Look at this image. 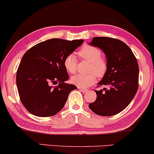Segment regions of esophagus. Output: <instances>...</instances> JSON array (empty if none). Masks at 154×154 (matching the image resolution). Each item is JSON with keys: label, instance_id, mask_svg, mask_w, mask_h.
<instances>
[{"label": "esophagus", "instance_id": "obj_1", "mask_svg": "<svg viewBox=\"0 0 154 154\" xmlns=\"http://www.w3.org/2000/svg\"><path fill=\"white\" fill-rule=\"evenodd\" d=\"M78 88L79 89V91H81L82 93H87L88 91V89H85V88Z\"/></svg>", "mask_w": 154, "mask_h": 154}]
</instances>
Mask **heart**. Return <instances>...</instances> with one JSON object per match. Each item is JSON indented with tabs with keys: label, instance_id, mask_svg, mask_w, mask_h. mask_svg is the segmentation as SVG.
Masks as SVG:
<instances>
[{
	"label": "heart",
	"instance_id": "obj_1",
	"mask_svg": "<svg viewBox=\"0 0 154 154\" xmlns=\"http://www.w3.org/2000/svg\"><path fill=\"white\" fill-rule=\"evenodd\" d=\"M79 55L90 63L87 74H76L71 77V81L73 84L79 88H87L95 83L97 77L101 78L105 74L107 69V61L100 57L101 51L98 48L85 45L80 49ZM65 69L71 73L76 71L77 59L74 54H69L65 57L63 61Z\"/></svg>",
	"mask_w": 154,
	"mask_h": 154
}]
</instances>
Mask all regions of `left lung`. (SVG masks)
Returning <instances> with one entry per match:
<instances>
[{
  "mask_svg": "<svg viewBox=\"0 0 154 154\" xmlns=\"http://www.w3.org/2000/svg\"><path fill=\"white\" fill-rule=\"evenodd\" d=\"M88 44L100 49L106 57L107 71L97 85L109 88L95 91L97 98L89 104V107L101 116L115 115L128 106L138 90L137 59L130 48L119 39L93 37Z\"/></svg>",
  "mask_w": 154,
  "mask_h": 154,
  "instance_id": "8db88e82",
  "label": "left lung"
}]
</instances>
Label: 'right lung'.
<instances>
[{
    "label": "right lung",
    "instance_id": "obj_1",
    "mask_svg": "<svg viewBox=\"0 0 154 154\" xmlns=\"http://www.w3.org/2000/svg\"><path fill=\"white\" fill-rule=\"evenodd\" d=\"M84 42L50 39L36 45L22 58L16 84L27 110L37 117H50L64 107L69 93L77 88L69 84L63 61ZM59 83L57 87L52 84Z\"/></svg>",
    "mask_w": 154,
    "mask_h": 154
}]
</instances>
